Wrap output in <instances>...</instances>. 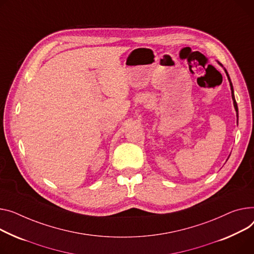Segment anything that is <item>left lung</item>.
<instances>
[{
	"instance_id": "1",
	"label": "left lung",
	"mask_w": 254,
	"mask_h": 254,
	"mask_svg": "<svg viewBox=\"0 0 254 254\" xmlns=\"http://www.w3.org/2000/svg\"><path fill=\"white\" fill-rule=\"evenodd\" d=\"M226 73H227V75H228V78H229V81H230V86H231V91H232V98H233V101H234V106H235V109H236V111H237V117H238V106H237V103H236V100H235V96H234V91H233V84H232V82H231V79H230V77H229V74H228L227 70H226Z\"/></svg>"
}]
</instances>
